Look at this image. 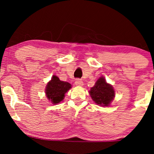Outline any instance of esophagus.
Instances as JSON below:
<instances>
[{
    "mask_svg": "<svg viewBox=\"0 0 154 154\" xmlns=\"http://www.w3.org/2000/svg\"><path fill=\"white\" fill-rule=\"evenodd\" d=\"M75 84L76 86H77V87H82V86L83 85V82H82V79H76Z\"/></svg>",
    "mask_w": 154,
    "mask_h": 154,
    "instance_id": "esophagus-1",
    "label": "esophagus"
}]
</instances>
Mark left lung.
I'll use <instances>...</instances> for the list:
<instances>
[{"mask_svg": "<svg viewBox=\"0 0 154 154\" xmlns=\"http://www.w3.org/2000/svg\"><path fill=\"white\" fill-rule=\"evenodd\" d=\"M89 94L97 105L100 106H109L115 97V91L111 84L106 81L103 76L99 77L91 88Z\"/></svg>", "mask_w": 154, "mask_h": 154, "instance_id": "left-lung-1", "label": "left lung"}]
</instances>
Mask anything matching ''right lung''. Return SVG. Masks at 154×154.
I'll return each mask as SVG.
<instances>
[{"mask_svg":"<svg viewBox=\"0 0 154 154\" xmlns=\"http://www.w3.org/2000/svg\"><path fill=\"white\" fill-rule=\"evenodd\" d=\"M71 88L72 85L70 83L60 80L57 76L53 75L45 86V95L51 103L56 105L62 101L65 97V93Z\"/></svg>","mask_w":154,"mask_h":154,"instance_id":"obj_1","label":"right lung"}]
</instances>
